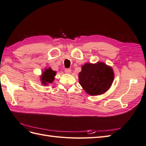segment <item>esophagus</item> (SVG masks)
I'll list each match as a JSON object with an SVG mask.
<instances>
[{"label":"esophagus","mask_w":146,"mask_h":146,"mask_svg":"<svg viewBox=\"0 0 146 146\" xmlns=\"http://www.w3.org/2000/svg\"><path fill=\"white\" fill-rule=\"evenodd\" d=\"M65 72L67 74H70L71 73V72H72V70L69 68H66L65 69Z\"/></svg>","instance_id":"1"}]
</instances>
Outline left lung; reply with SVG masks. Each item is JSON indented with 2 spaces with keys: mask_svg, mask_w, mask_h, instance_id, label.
Returning a JSON list of instances; mask_svg holds the SVG:
<instances>
[{
  "mask_svg": "<svg viewBox=\"0 0 146 146\" xmlns=\"http://www.w3.org/2000/svg\"><path fill=\"white\" fill-rule=\"evenodd\" d=\"M78 77L79 82L86 92L95 96L110 89L114 81V73L111 66L98 62L83 65Z\"/></svg>",
  "mask_w": 146,
  "mask_h": 146,
  "instance_id": "obj_1",
  "label": "left lung"
}]
</instances>
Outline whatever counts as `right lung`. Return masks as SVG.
I'll return each instance as SVG.
<instances>
[{
    "label": "right lung",
    "mask_w": 146,
    "mask_h": 146,
    "mask_svg": "<svg viewBox=\"0 0 146 146\" xmlns=\"http://www.w3.org/2000/svg\"><path fill=\"white\" fill-rule=\"evenodd\" d=\"M56 74V72L53 71L51 68H46L40 77L41 84L46 86L49 84H51L54 81Z\"/></svg>",
    "instance_id": "add662e5"
}]
</instances>
